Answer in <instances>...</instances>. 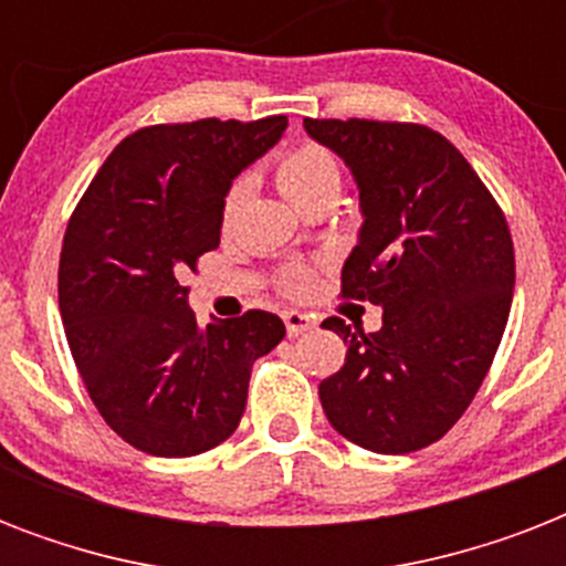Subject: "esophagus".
Segmentation results:
<instances>
[{"label":"esophagus","mask_w":566,"mask_h":566,"mask_svg":"<svg viewBox=\"0 0 566 566\" xmlns=\"http://www.w3.org/2000/svg\"><path fill=\"white\" fill-rule=\"evenodd\" d=\"M284 326H287V335L291 337H300L305 335V332H311L314 328V317H308V314H302V311H284Z\"/></svg>","instance_id":"34e87169"}]
</instances>
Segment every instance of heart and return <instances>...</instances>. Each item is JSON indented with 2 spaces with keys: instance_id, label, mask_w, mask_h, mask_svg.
Listing matches in <instances>:
<instances>
[{
  "instance_id": "heart-1",
  "label": "heart",
  "mask_w": 566,
  "mask_h": 566,
  "mask_svg": "<svg viewBox=\"0 0 566 566\" xmlns=\"http://www.w3.org/2000/svg\"><path fill=\"white\" fill-rule=\"evenodd\" d=\"M279 188L291 199L293 205H300L302 199H308L323 188H340V170H337L335 155L323 149L317 144H302L296 149L284 155L279 161ZM249 181L240 179L231 185L229 196H226V217L238 211L240 202L247 199ZM284 287L291 293H308L311 291V273L308 270H291L284 279Z\"/></svg>"
}]
</instances>
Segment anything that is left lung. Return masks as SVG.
Segmentation results:
<instances>
[{"mask_svg": "<svg viewBox=\"0 0 566 566\" xmlns=\"http://www.w3.org/2000/svg\"><path fill=\"white\" fill-rule=\"evenodd\" d=\"M311 140L349 167L361 229L344 296L381 308L364 335L340 317L344 367L319 381L346 440L405 455L440 440L473 402L514 296V247L500 205L447 137L411 123L305 119Z\"/></svg>", "mask_w": 566, "mask_h": 566, "instance_id": "obj_1", "label": "left lung"}]
</instances>
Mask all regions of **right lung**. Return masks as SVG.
Segmentation results:
<instances>
[{"mask_svg": "<svg viewBox=\"0 0 566 566\" xmlns=\"http://www.w3.org/2000/svg\"><path fill=\"white\" fill-rule=\"evenodd\" d=\"M287 117L196 119L128 135L66 226L57 305L93 405L140 452L190 458L238 429L252 364L284 337L266 311L196 323L181 275L220 247L231 181Z\"/></svg>", "mask_w": 566, "mask_h": 566, "instance_id": "1", "label": "right lung"}]
</instances>
